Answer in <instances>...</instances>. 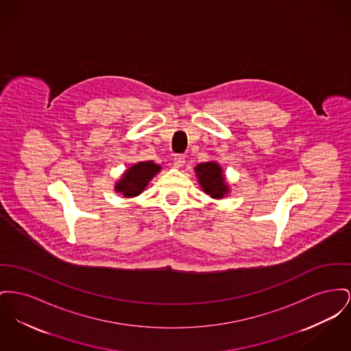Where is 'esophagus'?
Instances as JSON below:
<instances>
[{
  "label": "esophagus",
  "instance_id": "obj_1",
  "mask_svg": "<svg viewBox=\"0 0 351 351\" xmlns=\"http://www.w3.org/2000/svg\"><path fill=\"white\" fill-rule=\"evenodd\" d=\"M186 163V156L184 155H176L175 156V159H173V165L176 168H180V167H183Z\"/></svg>",
  "mask_w": 351,
  "mask_h": 351
}]
</instances>
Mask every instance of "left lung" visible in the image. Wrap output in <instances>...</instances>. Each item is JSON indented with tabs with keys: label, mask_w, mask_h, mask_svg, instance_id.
I'll use <instances>...</instances> for the list:
<instances>
[{
	"label": "left lung",
	"mask_w": 351,
	"mask_h": 351,
	"mask_svg": "<svg viewBox=\"0 0 351 351\" xmlns=\"http://www.w3.org/2000/svg\"><path fill=\"white\" fill-rule=\"evenodd\" d=\"M195 172L204 193L217 200L227 197L230 189L224 176L223 167L217 162L200 163L195 167Z\"/></svg>",
	"instance_id": "1"
}]
</instances>
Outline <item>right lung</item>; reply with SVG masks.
Returning <instances> with one entry per match:
<instances>
[{"instance_id":"1","label":"right lung","mask_w":351,"mask_h":351,"mask_svg":"<svg viewBox=\"0 0 351 351\" xmlns=\"http://www.w3.org/2000/svg\"><path fill=\"white\" fill-rule=\"evenodd\" d=\"M160 169L162 167L152 160L138 162L124 171L121 179L115 183L114 189L124 197H135L145 191V186L156 173L160 172Z\"/></svg>"}]
</instances>
